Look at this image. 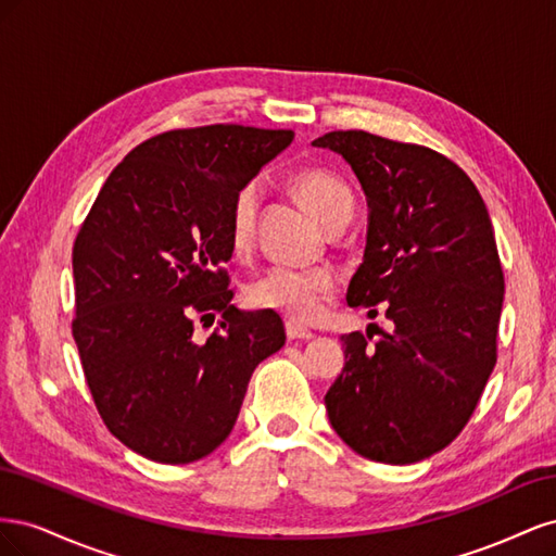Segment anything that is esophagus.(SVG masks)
<instances>
[{
  "label": "esophagus",
  "mask_w": 556,
  "mask_h": 556,
  "mask_svg": "<svg viewBox=\"0 0 556 556\" xmlns=\"http://www.w3.org/2000/svg\"><path fill=\"white\" fill-rule=\"evenodd\" d=\"M285 333H288L290 341H311L313 339V331L299 327L296 323H288L285 325Z\"/></svg>",
  "instance_id": "esophagus-1"
}]
</instances>
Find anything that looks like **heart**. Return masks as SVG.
I'll return each instance as SVG.
<instances>
[{
	"label": "heart",
	"instance_id": "obj_1",
	"mask_svg": "<svg viewBox=\"0 0 556 556\" xmlns=\"http://www.w3.org/2000/svg\"><path fill=\"white\" fill-rule=\"evenodd\" d=\"M292 190L315 220L329 229L352 215V194L341 178L325 169H304L292 178ZM260 213V185L248 182L233 194L227 215V239L233 255H248L255 243ZM336 278L327 268L294 271L276 266L252 280L245 299L252 308L274 311L290 323L308 325L336 299Z\"/></svg>",
	"mask_w": 556,
	"mask_h": 556
}]
</instances>
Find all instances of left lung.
<instances>
[{"instance_id":"obj_1","label":"left lung","mask_w":556,"mask_h":556,"mask_svg":"<svg viewBox=\"0 0 556 556\" xmlns=\"http://www.w3.org/2000/svg\"><path fill=\"white\" fill-rule=\"evenodd\" d=\"M313 146L352 166L368 204L348 304L394 325L376 343L341 336L345 366L325 396L329 422L366 459L422 462L462 433L496 364L506 282L490 213L473 180L431 148L362 129Z\"/></svg>"}]
</instances>
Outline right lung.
<instances>
[{"instance_id": "add662e5", "label": "right lung", "mask_w": 556, "mask_h": 556, "mask_svg": "<svg viewBox=\"0 0 556 556\" xmlns=\"http://www.w3.org/2000/svg\"><path fill=\"white\" fill-rule=\"evenodd\" d=\"M292 129L206 125L143 141L99 190L74 243V341L94 406L146 459L190 464L231 433L257 364L285 345L274 311L231 306V199ZM220 312L206 344L193 319Z\"/></svg>"}]
</instances>
